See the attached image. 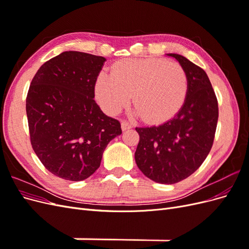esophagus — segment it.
Here are the masks:
<instances>
[{"instance_id": "1", "label": "esophagus", "mask_w": 249, "mask_h": 249, "mask_svg": "<svg viewBox=\"0 0 249 249\" xmlns=\"http://www.w3.org/2000/svg\"><path fill=\"white\" fill-rule=\"evenodd\" d=\"M133 125L131 124H129L127 122H123L122 123V129H123V131H125V130H129V129H131Z\"/></svg>"}]
</instances>
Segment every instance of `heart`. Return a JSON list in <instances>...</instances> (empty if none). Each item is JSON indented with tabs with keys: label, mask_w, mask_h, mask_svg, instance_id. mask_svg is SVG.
Segmentation results:
<instances>
[{
	"label": "heart",
	"mask_w": 249,
	"mask_h": 249,
	"mask_svg": "<svg viewBox=\"0 0 249 249\" xmlns=\"http://www.w3.org/2000/svg\"><path fill=\"white\" fill-rule=\"evenodd\" d=\"M188 92V77L177 62L159 58L124 59L112 67V74L101 73L95 94L101 107L116 114L130 102L149 123L171 117L183 106Z\"/></svg>",
	"instance_id": "1"
}]
</instances>
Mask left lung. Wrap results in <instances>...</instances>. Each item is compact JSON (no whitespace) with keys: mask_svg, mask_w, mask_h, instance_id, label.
I'll use <instances>...</instances> for the list:
<instances>
[{"mask_svg":"<svg viewBox=\"0 0 249 249\" xmlns=\"http://www.w3.org/2000/svg\"><path fill=\"white\" fill-rule=\"evenodd\" d=\"M184 67L188 92L182 108L160 125L136 127L135 161L156 183L176 184L196 171L213 145L218 102L206 71L182 55L167 54Z\"/></svg>","mask_w":249,"mask_h":249,"instance_id":"left-lung-1","label":"left lung"}]
</instances>
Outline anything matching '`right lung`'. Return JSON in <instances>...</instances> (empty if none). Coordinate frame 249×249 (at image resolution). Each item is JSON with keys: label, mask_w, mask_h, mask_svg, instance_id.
<instances>
[{"label": "right lung", "mask_w": 249, "mask_h": 249, "mask_svg": "<svg viewBox=\"0 0 249 249\" xmlns=\"http://www.w3.org/2000/svg\"><path fill=\"white\" fill-rule=\"evenodd\" d=\"M106 58L69 51L37 71L26 111L35 154L53 175L79 182L100 167L108 143L122 134L117 119L104 114L94 86Z\"/></svg>", "instance_id": "1"}]
</instances>
